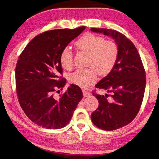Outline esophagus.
<instances>
[{
    "label": "esophagus",
    "mask_w": 159,
    "mask_h": 159,
    "mask_svg": "<svg viewBox=\"0 0 159 159\" xmlns=\"http://www.w3.org/2000/svg\"><path fill=\"white\" fill-rule=\"evenodd\" d=\"M83 93L84 97H89V96H90V95H91L90 92H89L88 91H86V90H83Z\"/></svg>",
    "instance_id": "34e87169"
}]
</instances>
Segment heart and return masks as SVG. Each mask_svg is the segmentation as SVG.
Wrapping results in <instances>:
<instances>
[{
    "label": "heart",
    "mask_w": 159,
    "mask_h": 159,
    "mask_svg": "<svg viewBox=\"0 0 159 159\" xmlns=\"http://www.w3.org/2000/svg\"><path fill=\"white\" fill-rule=\"evenodd\" d=\"M77 48L89 53L88 68L79 69L70 74L69 80L73 84L86 88L95 83L99 72L105 75L110 72L118 58L119 49L112 40H104L102 36L92 33H85L75 43ZM61 66L71 69L73 66V53L68 47L62 49L60 55Z\"/></svg>",
    "instance_id": "1"
}]
</instances>
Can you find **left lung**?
Instances as JSON below:
<instances>
[{"mask_svg": "<svg viewBox=\"0 0 159 159\" xmlns=\"http://www.w3.org/2000/svg\"><path fill=\"white\" fill-rule=\"evenodd\" d=\"M115 40L119 55L115 66L95 87L112 95H101L93 92L99 102L92 112L93 123L102 130L112 131L126 126L135 119L143 101L146 87V72L136 47L122 33L106 28H91ZM110 96L111 98L108 99Z\"/></svg>", "mask_w": 159, "mask_h": 159, "instance_id": "8db88e82", "label": "left lung"}]
</instances>
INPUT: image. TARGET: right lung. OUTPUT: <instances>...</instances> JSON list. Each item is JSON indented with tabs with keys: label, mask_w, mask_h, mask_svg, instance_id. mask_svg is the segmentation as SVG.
Segmentation results:
<instances>
[{
	"label": "right lung",
	"mask_w": 159,
	"mask_h": 159,
	"mask_svg": "<svg viewBox=\"0 0 159 159\" xmlns=\"http://www.w3.org/2000/svg\"><path fill=\"white\" fill-rule=\"evenodd\" d=\"M85 26L46 31L33 39L20 54L16 68L18 101L33 123L49 129L66 126L83 98L80 88L70 84L64 93L60 55Z\"/></svg>",
	"instance_id": "1"
}]
</instances>
